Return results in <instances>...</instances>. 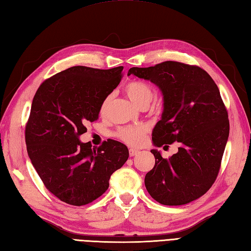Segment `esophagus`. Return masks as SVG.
Masks as SVG:
<instances>
[{
    "label": "esophagus",
    "instance_id": "obj_1",
    "mask_svg": "<svg viewBox=\"0 0 251 251\" xmlns=\"http://www.w3.org/2000/svg\"><path fill=\"white\" fill-rule=\"evenodd\" d=\"M138 150L137 149H134V148H130V150H129V153H130V156H134V155H136L137 153H138Z\"/></svg>",
    "mask_w": 251,
    "mask_h": 251
}]
</instances>
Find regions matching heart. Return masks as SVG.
<instances>
[{"instance_id":"obj_1","label":"heart","mask_w":251,"mask_h":251,"mask_svg":"<svg viewBox=\"0 0 251 251\" xmlns=\"http://www.w3.org/2000/svg\"><path fill=\"white\" fill-rule=\"evenodd\" d=\"M125 91L126 96L130 98V100L138 107L149 105V103L154 97L153 89H152L148 84L140 81H132L130 83H127L125 87ZM109 100H111V96H107L105 99L103 100L100 108L101 113H104L106 111ZM149 127L146 125L125 126L117 131V136L126 144L132 146H138L144 142Z\"/></svg>"}]
</instances>
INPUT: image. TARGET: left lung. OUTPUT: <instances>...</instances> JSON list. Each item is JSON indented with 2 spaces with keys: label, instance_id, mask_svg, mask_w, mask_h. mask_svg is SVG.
Listing matches in <instances>:
<instances>
[{
  "label": "left lung",
  "instance_id": "obj_1",
  "mask_svg": "<svg viewBox=\"0 0 251 251\" xmlns=\"http://www.w3.org/2000/svg\"><path fill=\"white\" fill-rule=\"evenodd\" d=\"M131 75L153 83L163 96L152 143L180 144L168 160L151 150L155 165L145 176L147 191L165 205L192 202L215 182L229 137L228 113L217 85L199 67L170 60L148 68L133 67Z\"/></svg>",
  "mask_w": 251,
  "mask_h": 251
}]
</instances>
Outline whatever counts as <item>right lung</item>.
Returning <instances> with one entry per match:
<instances>
[{"instance_id": "add662e5", "label": "right lung", "mask_w": 251, "mask_h": 251, "mask_svg": "<svg viewBox=\"0 0 251 251\" xmlns=\"http://www.w3.org/2000/svg\"><path fill=\"white\" fill-rule=\"evenodd\" d=\"M122 70L75 66L36 91L25 127L27 154L46 187L66 203L79 206L99 198L129 157L126 146L116 140L98 149L79 140L85 125L98 119L103 100L118 86Z\"/></svg>"}]
</instances>
